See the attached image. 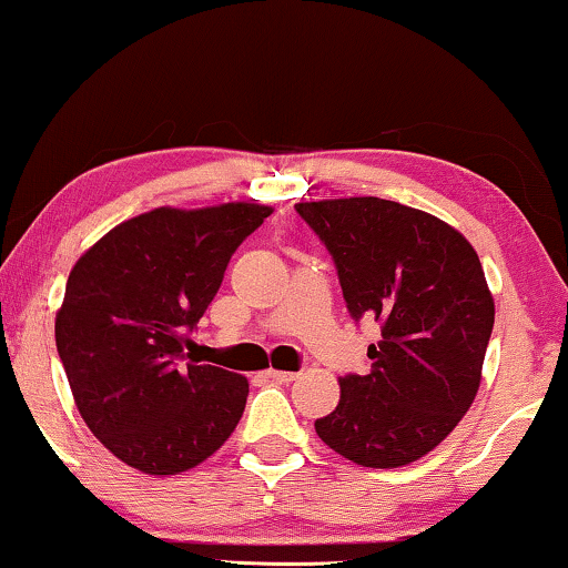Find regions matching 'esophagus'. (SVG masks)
<instances>
[{
    "label": "esophagus",
    "mask_w": 568,
    "mask_h": 568,
    "mask_svg": "<svg viewBox=\"0 0 568 568\" xmlns=\"http://www.w3.org/2000/svg\"><path fill=\"white\" fill-rule=\"evenodd\" d=\"M270 381H277V383H291V381H295V373H291V371H275V367H270V371L265 373Z\"/></svg>",
    "instance_id": "obj_1"
}]
</instances>
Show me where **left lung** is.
<instances>
[{
    "instance_id": "8db88e82",
    "label": "left lung",
    "mask_w": 568,
    "mask_h": 568,
    "mask_svg": "<svg viewBox=\"0 0 568 568\" xmlns=\"http://www.w3.org/2000/svg\"><path fill=\"white\" fill-rule=\"evenodd\" d=\"M332 252L355 318H375L371 373L339 378V404L316 435L365 468L435 450L481 386L494 295L466 236L433 213L383 197L295 203Z\"/></svg>"
}]
</instances>
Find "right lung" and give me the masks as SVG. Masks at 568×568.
Instances as JSON below:
<instances>
[{"mask_svg": "<svg viewBox=\"0 0 568 568\" xmlns=\"http://www.w3.org/2000/svg\"><path fill=\"white\" fill-rule=\"evenodd\" d=\"M270 213L260 203L162 205L118 223L71 267L55 347L87 427L125 466L182 474L236 429L250 381L187 361V332Z\"/></svg>", "mask_w": 568, "mask_h": 568, "instance_id": "add662e5", "label": "right lung"}]
</instances>
